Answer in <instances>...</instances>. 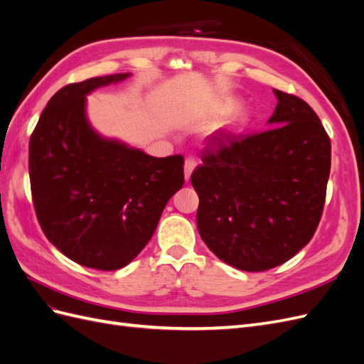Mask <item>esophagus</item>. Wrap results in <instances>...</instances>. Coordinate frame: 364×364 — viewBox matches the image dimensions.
I'll use <instances>...</instances> for the list:
<instances>
[{
  "mask_svg": "<svg viewBox=\"0 0 364 364\" xmlns=\"http://www.w3.org/2000/svg\"><path fill=\"white\" fill-rule=\"evenodd\" d=\"M196 165H197V161H196L193 156L185 159V179H186V181H190L191 173H193V170L196 168Z\"/></svg>",
  "mask_w": 364,
  "mask_h": 364,
  "instance_id": "34e87169",
  "label": "esophagus"
}]
</instances>
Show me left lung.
Listing matches in <instances>:
<instances>
[{
  "label": "left lung",
  "mask_w": 364,
  "mask_h": 364,
  "mask_svg": "<svg viewBox=\"0 0 364 364\" xmlns=\"http://www.w3.org/2000/svg\"><path fill=\"white\" fill-rule=\"evenodd\" d=\"M273 92L274 127L247 135L215 132L191 174L202 240L245 272L281 266L310 243L331 168V141L310 105Z\"/></svg>",
  "instance_id": "obj_1"
}]
</instances>
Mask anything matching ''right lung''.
Wrapping results in <instances>:
<instances>
[{
	"instance_id": "1",
	"label": "right lung",
	"mask_w": 364,
	"mask_h": 364,
	"mask_svg": "<svg viewBox=\"0 0 364 364\" xmlns=\"http://www.w3.org/2000/svg\"><path fill=\"white\" fill-rule=\"evenodd\" d=\"M129 75L63 86L28 144L31 197L43 234L65 257L105 272L127 266L144 249L183 185L182 155H146L100 136L87 123L86 95Z\"/></svg>"
}]
</instances>
